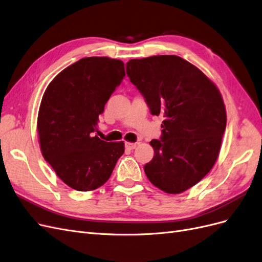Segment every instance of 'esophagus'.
Here are the masks:
<instances>
[{"label": "esophagus", "instance_id": "1", "mask_svg": "<svg viewBox=\"0 0 262 262\" xmlns=\"http://www.w3.org/2000/svg\"><path fill=\"white\" fill-rule=\"evenodd\" d=\"M137 147V143H132V142H125V148L133 149Z\"/></svg>", "mask_w": 262, "mask_h": 262}]
</instances>
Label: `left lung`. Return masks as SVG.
Here are the masks:
<instances>
[{
    "mask_svg": "<svg viewBox=\"0 0 262 262\" xmlns=\"http://www.w3.org/2000/svg\"><path fill=\"white\" fill-rule=\"evenodd\" d=\"M126 74L152 115H163L161 140L145 164L148 180L167 193L198 184L215 164L226 128L223 98L210 78L177 55L133 59Z\"/></svg>",
    "mask_w": 262,
    "mask_h": 262,
    "instance_id": "left-lung-1",
    "label": "left lung"
}]
</instances>
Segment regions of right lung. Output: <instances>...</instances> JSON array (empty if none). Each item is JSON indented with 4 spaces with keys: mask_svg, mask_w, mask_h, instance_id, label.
Returning <instances> with one entry per match:
<instances>
[{
    "mask_svg": "<svg viewBox=\"0 0 262 262\" xmlns=\"http://www.w3.org/2000/svg\"><path fill=\"white\" fill-rule=\"evenodd\" d=\"M125 76L121 60L83 58L55 76L39 107L37 130L45 160L77 191H91L109 179L123 142L95 136L100 114Z\"/></svg>",
    "mask_w": 262,
    "mask_h": 262,
    "instance_id": "add662e5",
    "label": "right lung"
}]
</instances>
